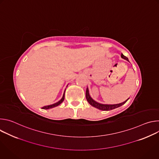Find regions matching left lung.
Returning a JSON list of instances; mask_svg holds the SVG:
<instances>
[{
  "label": "left lung",
  "mask_w": 159,
  "mask_h": 159,
  "mask_svg": "<svg viewBox=\"0 0 159 159\" xmlns=\"http://www.w3.org/2000/svg\"><path fill=\"white\" fill-rule=\"evenodd\" d=\"M121 57L122 58L128 61V58L126 57H125V55H123L122 53H121ZM85 96H86L87 101H88V102L90 105L93 106V107H94L96 108H98V109H99L100 110H102V111H109V110H112V109H114L115 108H117V107L123 105L129 99V98H128L127 100H126L123 102H121V103H120V104H101V103H99V102L95 101L94 99H93V98L91 97H90V96L89 94L88 87H87V89H86Z\"/></svg>",
  "instance_id": "left-lung-1"
}]
</instances>
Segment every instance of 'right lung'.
I'll return each mask as SVG.
<instances>
[{
	"label": "right lung",
	"mask_w": 159,
	"mask_h": 159,
	"mask_svg": "<svg viewBox=\"0 0 159 159\" xmlns=\"http://www.w3.org/2000/svg\"><path fill=\"white\" fill-rule=\"evenodd\" d=\"M64 99H65V92H64V93H63V95L62 98H61L59 101H58L57 102H56V103H55V104H53L49 105V106H44V107H42V109H50V108L55 107H56V106H57L60 105V104H61V103L64 101Z\"/></svg>",
	"instance_id": "right-lung-1"
}]
</instances>
